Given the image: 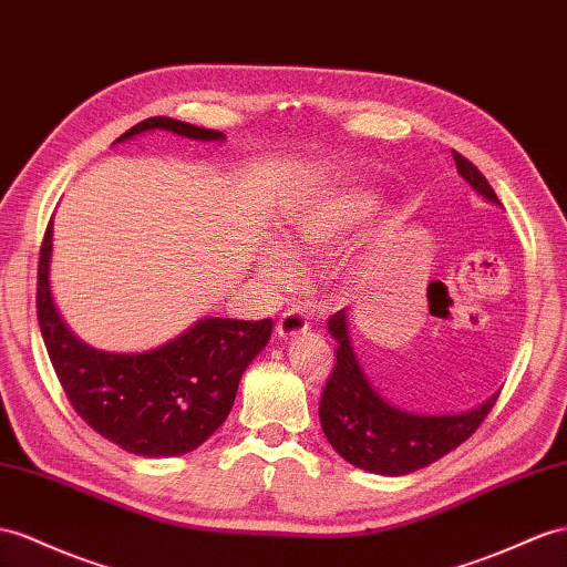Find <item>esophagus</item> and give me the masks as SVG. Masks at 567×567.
Wrapping results in <instances>:
<instances>
[{
	"label": "esophagus",
	"instance_id": "obj_1",
	"mask_svg": "<svg viewBox=\"0 0 567 567\" xmlns=\"http://www.w3.org/2000/svg\"><path fill=\"white\" fill-rule=\"evenodd\" d=\"M309 330V318L303 313V309H287L278 318V336L280 338H295L301 336V332Z\"/></svg>",
	"mask_w": 567,
	"mask_h": 567
}]
</instances>
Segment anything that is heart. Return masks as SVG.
<instances>
[{"instance_id": "heart-1", "label": "heart", "mask_w": 567, "mask_h": 567, "mask_svg": "<svg viewBox=\"0 0 567 567\" xmlns=\"http://www.w3.org/2000/svg\"><path fill=\"white\" fill-rule=\"evenodd\" d=\"M375 210V198L361 188L332 194L318 206L299 213L289 223L285 249L270 246L260 260L264 275L278 287H287L297 278V260L311 254L328 251L330 246L340 244L350 231L367 220Z\"/></svg>"}]
</instances>
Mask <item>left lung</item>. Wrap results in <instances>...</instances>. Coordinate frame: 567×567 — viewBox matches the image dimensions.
I'll return each mask as SVG.
<instances>
[{
  "mask_svg": "<svg viewBox=\"0 0 567 567\" xmlns=\"http://www.w3.org/2000/svg\"><path fill=\"white\" fill-rule=\"evenodd\" d=\"M453 157L457 172L476 194L501 203L484 174L467 157L457 151H453ZM328 330L338 340V364L326 383L318 414L330 445L354 467L383 476H402L429 467L467 441L501 395L462 414L426 416L398 410L375 393L361 371L347 332L344 309L332 313Z\"/></svg>",
  "mask_w": 567,
  "mask_h": 567,
  "instance_id": "left-lung-1",
  "label": "left lung"
}]
</instances>
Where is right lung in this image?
I'll return each mask as SVG.
<instances>
[{
  "label": "right lung",
  "instance_id": "right-lung-1",
  "mask_svg": "<svg viewBox=\"0 0 567 567\" xmlns=\"http://www.w3.org/2000/svg\"><path fill=\"white\" fill-rule=\"evenodd\" d=\"M151 128L196 141L225 138L213 128L151 117L117 141ZM50 251L52 227L48 225L38 260V323L56 379L83 422L126 453L143 457L184 455L210 439L231 410L244 369L270 340V318H203L157 350L100 352L71 336L54 309L48 280Z\"/></svg>",
  "mask_w": 567,
  "mask_h": 567
}]
</instances>
